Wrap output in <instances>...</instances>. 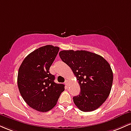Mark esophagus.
<instances>
[{"mask_svg": "<svg viewBox=\"0 0 131 131\" xmlns=\"http://www.w3.org/2000/svg\"><path fill=\"white\" fill-rule=\"evenodd\" d=\"M64 84H65L66 85H68V81H66L65 82H64Z\"/></svg>", "mask_w": 131, "mask_h": 131, "instance_id": "1", "label": "esophagus"}]
</instances>
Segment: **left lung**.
Masks as SVG:
<instances>
[{
	"instance_id": "obj_1",
	"label": "left lung",
	"mask_w": 131,
	"mask_h": 131,
	"mask_svg": "<svg viewBox=\"0 0 131 131\" xmlns=\"http://www.w3.org/2000/svg\"><path fill=\"white\" fill-rule=\"evenodd\" d=\"M59 56L71 68L81 92L73 102L82 112L95 110L108 97L113 74L110 65L100 55L85 50H62Z\"/></svg>"
}]
</instances>
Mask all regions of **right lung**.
Listing matches in <instances>:
<instances>
[{
	"mask_svg": "<svg viewBox=\"0 0 131 131\" xmlns=\"http://www.w3.org/2000/svg\"><path fill=\"white\" fill-rule=\"evenodd\" d=\"M59 47L47 45L29 53L23 61L18 73L21 95L30 107L41 112L50 110L57 104L64 85L54 82L49 72Z\"/></svg>",
	"mask_w": 131,
	"mask_h": 131,
	"instance_id": "add662e5",
	"label": "right lung"
}]
</instances>
